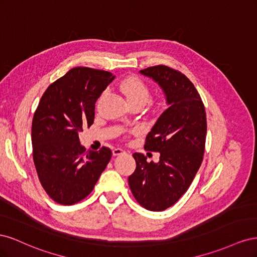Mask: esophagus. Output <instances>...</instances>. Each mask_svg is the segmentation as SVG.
I'll use <instances>...</instances> for the list:
<instances>
[{"label":"esophagus","instance_id":"1","mask_svg":"<svg viewBox=\"0 0 257 257\" xmlns=\"http://www.w3.org/2000/svg\"><path fill=\"white\" fill-rule=\"evenodd\" d=\"M125 151H124L123 149H121V148H115V149L112 150V154L114 155V157H116V155H120L122 153H124Z\"/></svg>","mask_w":257,"mask_h":257}]
</instances>
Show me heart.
<instances>
[{"label": "heart", "mask_w": 257, "mask_h": 257, "mask_svg": "<svg viewBox=\"0 0 257 257\" xmlns=\"http://www.w3.org/2000/svg\"><path fill=\"white\" fill-rule=\"evenodd\" d=\"M120 90L131 105L144 106L151 98V91L148 84L137 77H128L120 83Z\"/></svg>", "instance_id": "b5f03b06"}]
</instances>
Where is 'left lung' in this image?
<instances>
[{
  "label": "left lung",
  "mask_w": 257,
  "mask_h": 257,
  "mask_svg": "<svg viewBox=\"0 0 257 257\" xmlns=\"http://www.w3.org/2000/svg\"><path fill=\"white\" fill-rule=\"evenodd\" d=\"M141 73L160 84L169 107L146 137L145 149L160 152L159 163L147 162L143 153H134L136 169L128 184L139 205L163 211L188 191L203 162L206 110L196 88L182 73L166 65Z\"/></svg>",
  "instance_id": "obj_1"
}]
</instances>
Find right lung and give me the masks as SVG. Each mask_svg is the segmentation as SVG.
Listing matches in <instances>:
<instances>
[{
	"instance_id": "right-lung-1",
	"label": "right lung",
	"mask_w": 257,
	"mask_h": 257,
	"mask_svg": "<svg viewBox=\"0 0 257 257\" xmlns=\"http://www.w3.org/2000/svg\"><path fill=\"white\" fill-rule=\"evenodd\" d=\"M113 78L100 69L72 68L49 85L34 112V165L44 190L58 204L87 197L111 159L107 147L85 150L79 133L93 124L95 102Z\"/></svg>"
}]
</instances>
